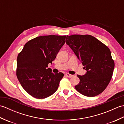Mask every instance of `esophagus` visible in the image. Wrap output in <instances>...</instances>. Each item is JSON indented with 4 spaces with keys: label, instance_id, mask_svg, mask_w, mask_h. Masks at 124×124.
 <instances>
[{
    "label": "esophagus",
    "instance_id": "34e87169",
    "mask_svg": "<svg viewBox=\"0 0 124 124\" xmlns=\"http://www.w3.org/2000/svg\"><path fill=\"white\" fill-rule=\"evenodd\" d=\"M66 76L67 77H69V78H71V77H73V75H70V74H69V73H66Z\"/></svg>",
    "mask_w": 124,
    "mask_h": 124
}]
</instances>
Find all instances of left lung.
Instances as JSON below:
<instances>
[{"mask_svg": "<svg viewBox=\"0 0 124 124\" xmlns=\"http://www.w3.org/2000/svg\"><path fill=\"white\" fill-rule=\"evenodd\" d=\"M65 42L87 71L85 75H77L80 82L75 86L76 90L88 97L101 94L109 84L114 70L115 62L109 48L88 35L67 36Z\"/></svg>", "mask_w": 124, "mask_h": 124, "instance_id": "left-lung-1", "label": "left lung"}]
</instances>
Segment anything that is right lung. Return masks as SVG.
I'll return each instance as SVG.
<instances>
[{
	"mask_svg": "<svg viewBox=\"0 0 124 124\" xmlns=\"http://www.w3.org/2000/svg\"><path fill=\"white\" fill-rule=\"evenodd\" d=\"M66 36H39L28 41L17 58L16 76L24 90L36 99H45L57 91L64 74H54L48 64L56 58Z\"/></svg>",
	"mask_w": 124,
	"mask_h": 124,
	"instance_id": "obj_1",
	"label": "right lung"
}]
</instances>
